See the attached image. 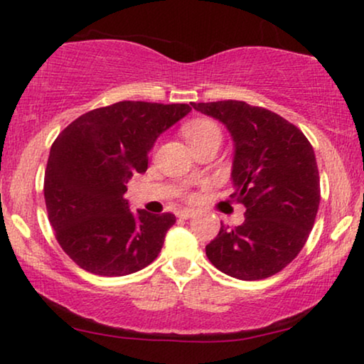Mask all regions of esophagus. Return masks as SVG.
Here are the masks:
<instances>
[{
  "instance_id": "esophagus-1",
  "label": "esophagus",
  "mask_w": 364,
  "mask_h": 364,
  "mask_svg": "<svg viewBox=\"0 0 364 364\" xmlns=\"http://www.w3.org/2000/svg\"><path fill=\"white\" fill-rule=\"evenodd\" d=\"M196 215V212L191 210V208H183V210H177V217L178 218H191Z\"/></svg>"
}]
</instances>
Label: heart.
Here are the masks:
<instances>
[{"mask_svg": "<svg viewBox=\"0 0 364 364\" xmlns=\"http://www.w3.org/2000/svg\"><path fill=\"white\" fill-rule=\"evenodd\" d=\"M183 136L187 137V141L192 146V149L207 142L222 141L220 127H218L215 122L208 121V119H197V121L188 122L187 126L183 127Z\"/></svg>", "mask_w": 364, "mask_h": 364, "instance_id": "obj_1", "label": "heart"}]
</instances>
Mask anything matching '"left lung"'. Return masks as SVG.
I'll use <instances>...</instances> for the list:
<instances>
[{
    "instance_id": "left-lung-1",
    "label": "left lung",
    "mask_w": 364,
    "mask_h": 364,
    "mask_svg": "<svg viewBox=\"0 0 364 364\" xmlns=\"http://www.w3.org/2000/svg\"><path fill=\"white\" fill-rule=\"evenodd\" d=\"M217 119L233 141L232 198L245 222L222 223L205 247L212 265L238 280H263L283 270L305 245L320 205V176L311 144L278 114L243 101L191 102Z\"/></svg>"
}]
</instances>
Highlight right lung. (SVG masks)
Masks as SVG:
<instances>
[{
    "label": "right lung",
    "mask_w": 364,
    "mask_h": 364,
    "mask_svg": "<svg viewBox=\"0 0 364 364\" xmlns=\"http://www.w3.org/2000/svg\"><path fill=\"white\" fill-rule=\"evenodd\" d=\"M188 104L122 101L89 111L59 134L44 173V200L59 245L79 267L124 277L156 260L173 213H132L126 183Z\"/></svg>",
    "instance_id": "add662e5"
}]
</instances>
